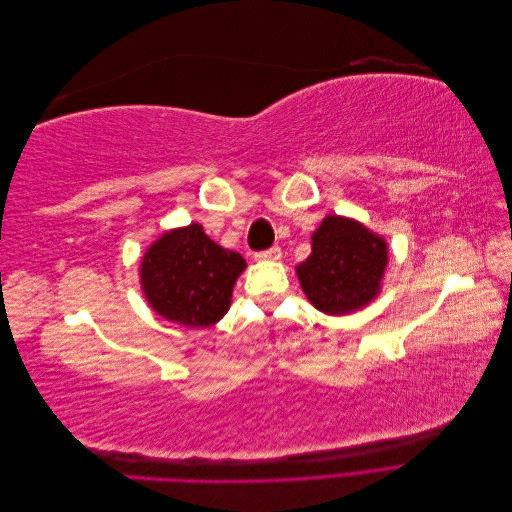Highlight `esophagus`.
I'll list each match as a JSON object with an SVG mask.
<instances>
[{
  "instance_id": "34e87169",
  "label": "esophagus",
  "mask_w": 512,
  "mask_h": 512,
  "mask_svg": "<svg viewBox=\"0 0 512 512\" xmlns=\"http://www.w3.org/2000/svg\"><path fill=\"white\" fill-rule=\"evenodd\" d=\"M254 258H256V260H260V262H267V260H280V258H282V250H280V247H271V250H267V252H258V254H254Z\"/></svg>"
}]
</instances>
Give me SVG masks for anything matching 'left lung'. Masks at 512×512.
I'll list each match as a JSON object with an SVG mask.
<instances>
[{"label":"left lung","mask_w":512,"mask_h":512,"mask_svg":"<svg viewBox=\"0 0 512 512\" xmlns=\"http://www.w3.org/2000/svg\"><path fill=\"white\" fill-rule=\"evenodd\" d=\"M389 245L346 215H327L312 235V254L297 265L299 284L318 312L348 316L382 292Z\"/></svg>","instance_id":"8db88e82"}]
</instances>
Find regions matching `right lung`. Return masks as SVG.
I'll use <instances>...</instances> for the list:
<instances>
[{"label": "right lung", "mask_w": 512, "mask_h": 512, "mask_svg": "<svg viewBox=\"0 0 512 512\" xmlns=\"http://www.w3.org/2000/svg\"><path fill=\"white\" fill-rule=\"evenodd\" d=\"M241 254L226 250L200 224L170 228L141 260V290L158 316L190 329L220 322L245 271Z\"/></svg>", "instance_id": "obj_1"}]
</instances>
